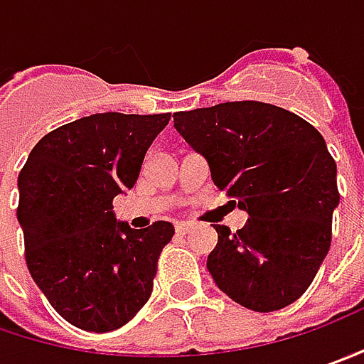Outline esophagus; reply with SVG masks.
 Here are the masks:
<instances>
[{
	"instance_id": "obj_1",
	"label": "esophagus",
	"mask_w": 364,
	"mask_h": 364,
	"mask_svg": "<svg viewBox=\"0 0 364 364\" xmlns=\"http://www.w3.org/2000/svg\"><path fill=\"white\" fill-rule=\"evenodd\" d=\"M191 228H193V224H189V222H177V226H175V230H177V234H189L191 232Z\"/></svg>"
}]
</instances>
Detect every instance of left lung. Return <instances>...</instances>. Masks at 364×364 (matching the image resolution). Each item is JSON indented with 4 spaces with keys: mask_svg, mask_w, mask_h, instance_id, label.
<instances>
[{
    "mask_svg": "<svg viewBox=\"0 0 364 364\" xmlns=\"http://www.w3.org/2000/svg\"><path fill=\"white\" fill-rule=\"evenodd\" d=\"M175 130L199 152L212 181L250 218L234 234L215 226L208 257L215 285L236 304L275 311L314 281L330 250L338 208L336 163L304 118L261 102L177 112Z\"/></svg>",
    "mask_w": 364,
    "mask_h": 364,
    "instance_id": "1",
    "label": "left lung"
}]
</instances>
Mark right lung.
Segmentation results:
<instances>
[{
	"label": "right lung",
	"instance_id": "obj_1",
	"mask_svg": "<svg viewBox=\"0 0 364 364\" xmlns=\"http://www.w3.org/2000/svg\"><path fill=\"white\" fill-rule=\"evenodd\" d=\"M171 114H93L44 136L18 177L28 271L48 304L87 332L128 324L152 293L171 222L134 230L112 201L134 187Z\"/></svg>",
	"mask_w": 364,
	"mask_h": 364
}]
</instances>
